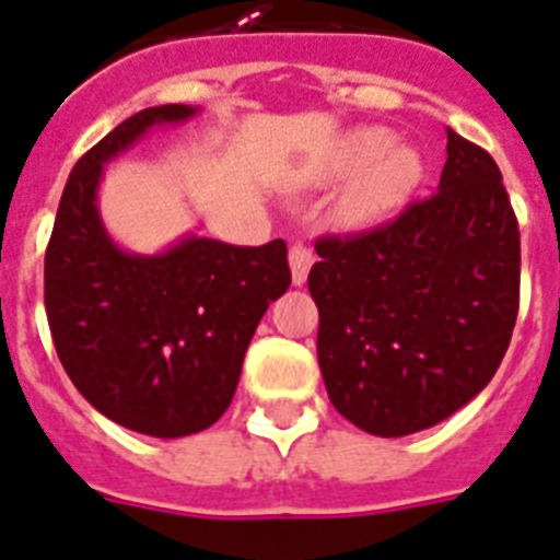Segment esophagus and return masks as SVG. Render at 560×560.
Listing matches in <instances>:
<instances>
[{
  "mask_svg": "<svg viewBox=\"0 0 560 560\" xmlns=\"http://www.w3.org/2000/svg\"><path fill=\"white\" fill-rule=\"evenodd\" d=\"M313 261H315L313 247L304 245V242H293V245H290V270H293L295 287H301L304 281H307V273H310V267H313Z\"/></svg>",
  "mask_w": 560,
  "mask_h": 560,
  "instance_id": "1",
  "label": "esophagus"
}]
</instances>
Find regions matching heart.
I'll return each mask as SVG.
<instances>
[{
    "label": "heart",
    "instance_id": "obj_1",
    "mask_svg": "<svg viewBox=\"0 0 560 560\" xmlns=\"http://www.w3.org/2000/svg\"><path fill=\"white\" fill-rule=\"evenodd\" d=\"M395 135L381 126H363L354 129L338 145V152L329 158L324 177L343 179L354 177V186L349 188L343 199V211L354 222L381 220L395 208H400L417 186L422 183V158L408 149L395 145Z\"/></svg>",
    "mask_w": 560,
    "mask_h": 560
}]
</instances>
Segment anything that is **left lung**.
<instances>
[{
	"instance_id": "obj_1",
	"label": "left lung",
	"mask_w": 560,
	"mask_h": 560,
	"mask_svg": "<svg viewBox=\"0 0 560 560\" xmlns=\"http://www.w3.org/2000/svg\"><path fill=\"white\" fill-rule=\"evenodd\" d=\"M315 250L318 366L338 415L366 434L406 436L488 386L518 315L522 242L485 149L448 129L431 197Z\"/></svg>"
}]
</instances>
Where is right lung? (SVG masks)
I'll list each match as a JSON object with an SVG mask.
<instances>
[{
    "instance_id": "add662e5",
    "label": "right lung",
    "mask_w": 560,
    "mask_h": 560,
    "mask_svg": "<svg viewBox=\"0 0 560 560\" xmlns=\"http://www.w3.org/2000/svg\"><path fill=\"white\" fill-rule=\"evenodd\" d=\"M197 112L149 106L92 145L67 179L45 256L47 320L65 372L101 415L160 440L225 415L261 315L290 287L281 240L240 247L188 233L143 256L106 233L104 165L152 126Z\"/></svg>"
}]
</instances>
